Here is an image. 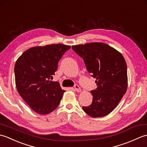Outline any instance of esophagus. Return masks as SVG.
I'll use <instances>...</instances> for the list:
<instances>
[{
    "label": "esophagus",
    "mask_w": 147,
    "mask_h": 147,
    "mask_svg": "<svg viewBox=\"0 0 147 147\" xmlns=\"http://www.w3.org/2000/svg\"><path fill=\"white\" fill-rule=\"evenodd\" d=\"M74 89L77 92H80L81 91H82V90H81V88L78 85H75L74 86Z\"/></svg>",
    "instance_id": "1"
}]
</instances>
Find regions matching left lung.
<instances>
[{
	"mask_svg": "<svg viewBox=\"0 0 147 147\" xmlns=\"http://www.w3.org/2000/svg\"><path fill=\"white\" fill-rule=\"evenodd\" d=\"M72 49L83 58L97 85L91 91V105L83 107V110L93 117L107 115L116 107L127 90L125 59L120 52L104 43L73 45Z\"/></svg>",
	"mask_w": 147,
	"mask_h": 147,
	"instance_id": "1",
	"label": "left lung"
}]
</instances>
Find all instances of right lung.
<instances>
[{
    "label": "right lung",
    "mask_w": 147,
    "mask_h": 147,
    "mask_svg": "<svg viewBox=\"0 0 147 147\" xmlns=\"http://www.w3.org/2000/svg\"><path fill=\"white\" fill-rule=\"evenodd\" d=\"M71 48L62 44L35 47L24 52L14 66L16 86L19 94L36 113L54 111L64 92L57 82H52L58 62Z\"/></svg>",
    "instance_id": "right-lung-1"
}]
</instances>
